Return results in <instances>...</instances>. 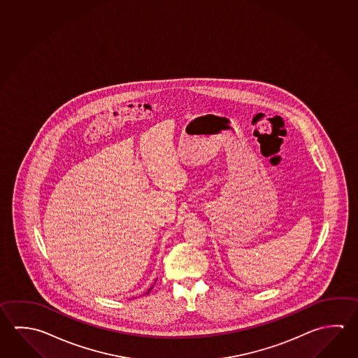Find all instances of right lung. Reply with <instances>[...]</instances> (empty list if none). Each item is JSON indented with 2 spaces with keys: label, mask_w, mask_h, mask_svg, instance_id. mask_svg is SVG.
Segmentation results:
<instances>
[{
  "label": "right lung",
  "mask_w": 358,
  "mask_h": 358,
  "mask_svg": "<svg viewBox=\"0 0 358 358\" xmlns=\"http://www.w3.org/2000/svg\"><path fill=\"white\" fill-rule=\"evenodd\" d=\"M150 292H151V289H150V290H148V293H150Z\"/></svg>",
  "instance_id": "1"
}]
</instances>
